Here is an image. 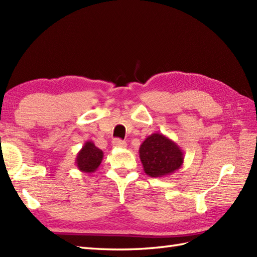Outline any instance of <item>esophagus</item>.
<instances>
[{
	"mask_svg": "<svg viewBox=\"0 0 257 257\" xmlns=\"http://www.w3.org/2000/svg\"><path fill=\"white\" fill-rule=\"evenodd\" d=\"M112 146L114 147V148H125V147H127V144L120 139H113Z\"/></svg>",
	"mask_w": 257,
	"mask_h": 257,
	"instance_id": "1",
	"label": "esophagus"
}]
</instances>
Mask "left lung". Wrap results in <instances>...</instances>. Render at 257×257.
Instances as JSON below:
<instances>
[{"mask_svg": "<svg viewBox=\"0 0 257 257\" xmlns=\"http://www.w3.org/2000/svg\"><path fill=\"white\" fill-rule=\"evenodd\" d=\"M139 157L144 171L152 178L170 176L183 165V150L168 138L156 133L146 138L139 148Z\"/></svg>", "mask_w": 257, "mask_h": 257, "instance_id": "left-lung-1", "label": "left lung"}]
</instances>
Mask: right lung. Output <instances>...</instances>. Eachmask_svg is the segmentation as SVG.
I'll return each mask as SVG.
<instances>
[{"label":"right lung","instance_id":"right-lung-1","mask_svg":"<svg viewBox=\"0 0 257 257\" xmlns=\"http://www.w3.org/2000/svg\"><path fill=\"white\" fill-rule=\"evenodd\" d=\"M102 158V150L97 148L92 141H86L76 157L75 165L81 172L92 173L100 166Z\"/></svg>","mask_w":257,"mask_h":257}]
</instances>
